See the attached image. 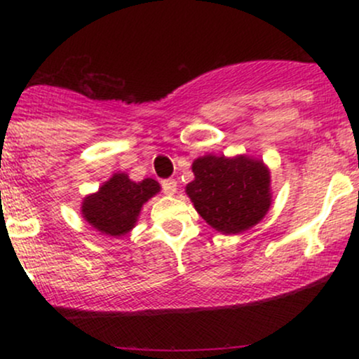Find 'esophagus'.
I'll list each match as a JSON object with an SVG mask.
<instances>
[{"label":"esophagus","instance_id":"34e87169","mask_svg":"<svg viewBox=\"0 0 359 359\" xmlns=\"http://www.w3.org/2000/svg\"><path fill=\"white\" fill-rule=\"evenodd\" d=\"M162 189H163V192L167 194V196H174V194L177 192V182H175L174 179L163 180V182H162Z\"/></svg>","mask_w":359,"mask_h":359}]
</instances>
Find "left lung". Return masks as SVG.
<instances>
[{
	"label": "left lung",
	"mask_w": 359,
	"mask_h": 359,
	"mask_svg": "<svg viewBox=\"0 0 359 359\" xmlns=\"http://www.w3.org/2000/svg\"><path fill=\"white\" fill-rule=\"evenodd\" d=\"M194 180L185 192L201 217L216 231L243 233L269 212L270 170L248 155H204L194 160Z\"/></svg>",
	"instance_id": "8db88e82"
}]
</instances>
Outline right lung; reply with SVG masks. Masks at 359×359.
Segmentation results:
<instances>
[{
    "label": "right lung",
    "mask_w": 359,
    "mask_h": 359,
    "mask_svg": "<svg viewBox=\"0 0 359 359\" xmlns=\"http://www.w3.org/2000/svg\"><path fill=\"white\" fill-rule=\"evenodd\" d=\"M158 192L160 184L154 179L133 182L126 174H114L100 191L84 197L82 217L102 234L125 236L137 224L143 204Z\"/></svg>",
    "instance_id": "obj_1"
}]
</instances>
